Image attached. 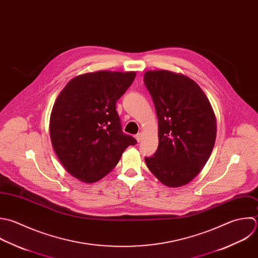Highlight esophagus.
Segmentation results:
<instances>
[{
    "mask_svg": "<svg viewBox=\"0 0 258 258\" xmlns=\"http://www.w3.org/2000/svg\"><path fill=\"white\" fill-rule=\"evenodd\" d=\"M143 137H144L143 134H142V133H139V134L136 136V139H137V141L140 143V142L143 140Z\"/></svg>",
    "mask_w": 258,
    "mask_h": 258,
    "instance_id": "obj_1",
    "label": "esophagus"
}]
</instances>
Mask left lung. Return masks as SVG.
Masks as SVG:
<instances>
[{
  "label": "left lung",
  "instance_id": "1",
  "mask_svg": "<svg viewBox=\"0 0 258 258\" xmlns=\"http://www.w3.org/2000/svg\"><path fill=\"white\" fill-rule=\"evenodd\" d=\"M158 115L159 147L146 158L152 174L165 186L190 183L213 151L217 123L213 107L201 87L188 76L169 70L144 75Z\"/></svg>",
  "mask_w": 258,
  "mask_h": 258
}]
</instances>
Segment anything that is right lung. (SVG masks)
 <instances>
[{
    "label": "right lung",
    "mask_w": 258,
    "mask_h": 258,
    "mask_svg": "<svg viewBox=\"0 0 258 258\" xmlns=\"http://www.w3.org/2000/svg\"><path fill=\"white\" fill-rule=\"evenodd\" d=\"M135 77V71L88 72L69 80L57 96L49 121L51 143L62 166L79 181H99L137 144L121 132L115 110Z\"/></svg>",
    "instance_id": "obj_1"
}]
</instances>
